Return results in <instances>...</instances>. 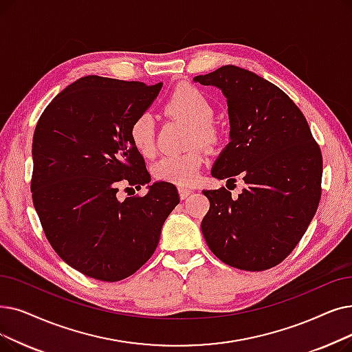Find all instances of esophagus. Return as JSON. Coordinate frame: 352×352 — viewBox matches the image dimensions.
I'll return each instance as SVG.
<instances>
[{"mask_svg":"<svg viewBox=\"0 0 352 352\" xmlns=\"http://www.w3.org/2000/svg\"><path fill=\"white\" fill-rule=\"evenodd\" d=\"M178 192H179L181 200H186V198H188V197L192 194V190H188V188H184V187H179V188H178Z\"/></svg>","mask_w":352,"mask_h":352,"instance_id":"34e87169","label":"esophagus"}]
</instances>
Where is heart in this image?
I'll use <instances>...</instances> for the list:
<instances>
[{
    "mask_svg": "<svg viewBox=\"0 0 352 352\" xmlns=\"http://www.w3.org/2000/svg\"><path fill=\"white\" fill-rule=\"evenodd\" d=\"M165 112L191 125V142L212 146L219 141V129L212 124L214 108L200 89L190 85L177 87L166 99ZM128 136L135 151L142 157H151L155 151V125L149 113L135 116L131 122ZM204 157L198 149L186 154L165 155L152 168V174L164 182L177 186H190L198 178Z\"/></svg>",
    "mask_w": 352,
    "mask_h": 352,
    "instance_id": "obj_1",
    "label": "heart"
}]
</instances>
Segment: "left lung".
Wrapping results in <instances>:
<instances>
[{
  "mask_svg": "<svg viewBox=\"0 0 352 352\" xmlns=\"http://www.w3.org/2000/svg\"><path fill=\"white\" fill-rule=\"evenodd\" d=\"M195 82L227 98L230 142L212 177L248 187L237 198L206 190L201 232L221 262L241 270L274 267L292 253L320 200L322 154L300 109L282 89L246 69L223 66Z\"/></svg>",
  "mask_w": 352,
  "mask_h": 352,
  "instance_id": "left-lung-1",
  "label": "left lung"
}]
</instances>
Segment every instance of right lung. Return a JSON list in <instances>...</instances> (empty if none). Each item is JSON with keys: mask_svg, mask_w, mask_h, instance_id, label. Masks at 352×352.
Listing matches in <instances>:
<instances>
[{"mask_svg": "<svg viewBox=\"0 0 352 352\" xmlns=\"http://www.w3.org/2000/svg\"><path fill=\"white\" fill-rule=\"evenodd\" d=\"M161 87L85 76L60 91L37 122L34 208L54 252L85 276L118 282L133 274L154 254L162 224L179 203L175 186L164 181L145 195L124 201L116 195L120 187L151 181L128 129Z\"/></svg>", "mask_w": 352, "mask_h": 352, "instance_id": "add662e5", "label": "right lung"}]
</instances>
